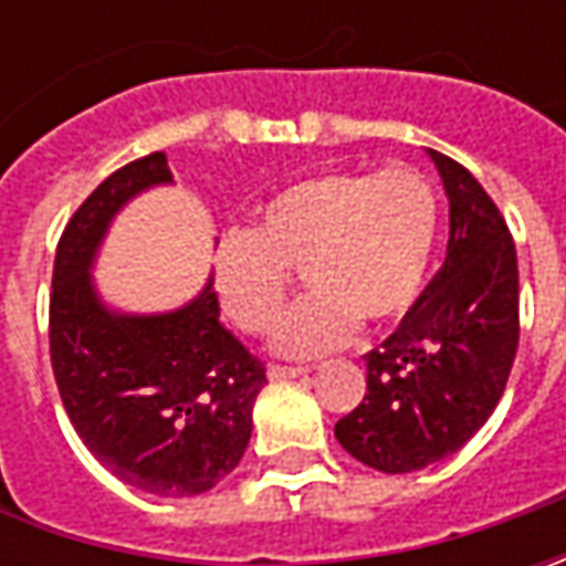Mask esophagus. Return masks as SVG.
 I'll list each match as a JSON object with an SVG mask.
<instances>
[{
    "instance_id": "1",
    "label": "esophagus",
    "mask_w": 566,
    "mask_h": 566,
    "mask_svg": "<svg viewBox=\"0 0 566 566\" xmlns=\"http://www.w3.org/2000/svg\"><path fill=\"white\" fill-rule=\"evenodd\" d=\"M308 371H312L308 365H271V368H268V375H271L273 380L298 378V375H308Z\"/></svg>"
}]
</instances>
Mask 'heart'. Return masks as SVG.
Wrapping results in <instances>:
<instances>
[{
    "mask_svg": "<svg viewBox=\"0 0 566 566\" xmlns=\"http://www.w3.org/2000/svg\"><path fill=\"white\" fill-rule=\"evenodd\" d=\"M438 223V191L416 166L315 172L268 198L251 232L217 242L213 286L239 331L268 334L302 271L312 293L283 317L276 349L321 356L359 321L387 324L416 305Z\"/></svg>",
    "mask_w": 566,
    "mask_h": 566,
    "instance_id": "b5f03b06",
    "label": "heart"
}]
</instances>
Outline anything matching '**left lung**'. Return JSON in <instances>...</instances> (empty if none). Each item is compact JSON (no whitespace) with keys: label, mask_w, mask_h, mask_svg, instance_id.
I'll list each match as a JSON object with an SVG mask.
<instances>
[{"label":"left lung","mask_w":566,"mask_h":566,"mask_svg":"<svg viewBox=\"0 0 566 566\" xmlns=\"http://www.w3.org/2000/svg\"><path fill=\"white\" fill-rule=\"evenodd\" d=\"M450 198L447 258L400 327L375 346L365 400L334 428L359 463L416 472L485 424L520 343V276L507 220L467 166L431 150Z\"/></svg>","instance_id":"1"}]
</instances>
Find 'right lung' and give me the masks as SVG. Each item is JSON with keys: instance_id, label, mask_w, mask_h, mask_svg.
<instances>
[{"instance_id": "1", "label": "right lung", "mask_w": 566, "mask_h": 566, "mask_svg": "<svg viewBox=\"0 0 566 566\" xmlns=\"http://www.w3.org/2000/svg\"><path fill=\"white\" fill-rule=\"evenodd\" d=\"M164 150L106 176L55 245L50 361L77 438L132 489L191 497L239 467L268 368L220 324L213 286L182 312L109 315L91 286L106 223L142 188L169 182Z\"/></svg>"}]
</instances>
